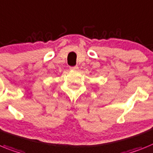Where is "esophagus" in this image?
<instances>
[{
  "label": "esophagus",
  "mask_w": 153,
  "mask_h": 153,
  "mask_svg": "<svg viewBox=\"0 0 153 153\" xmlns=\"http://www.w3.org/2000/svg\"><path fill=\"white\" fill-rule=\"evenodd\" d=\"M70 69L72 71H77L79 70V67L78 66H74V67H70Z\"/></svg>",
  "instance_id": "esophagus-1"
}]
</instances>
